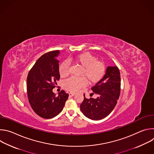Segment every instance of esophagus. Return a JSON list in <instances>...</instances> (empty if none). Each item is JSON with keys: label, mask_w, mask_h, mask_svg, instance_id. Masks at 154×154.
I'll use <instances>...</instances> for the list:
<instances>
[{"label": "esophagus", "mask_w": 154, "mask_h": 154, "mask_svg": "<svg viewBox=\"0 0 154 154\" xmlns=\"http://www.w3.org/2000/svg\"><path fill=\"white\" fill-rule=\"evenodd\" d=\"M75 94V93H70L69 94V96H70V97L74 96Z\"/></svg>", "instance_id": "1"}]
</instances>
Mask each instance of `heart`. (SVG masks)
Masks as SVG:
<instances>
[{
	"instance_id": "obj_1",
	"label": "heart",
	"mask_w": 154,
	"mask_h": 154,
	"mask_svg": "<svg viewBox=\"0 0 154 154\" xmlns=\"http://www.w3.org/2000/svg\"><path fill=\"white\" fill-rule=\"evenodd\" d=\"M72 61L82 67L80 76L71 77L63 83V88L72 93H76L88 83L95 84L100 82L106 72V66L101 60L89 53H83L75 56ZM60 75L62 78L67 77L69 74V67L67 63L62 62L58 67Z\"/></svg>"
}]
</instances>
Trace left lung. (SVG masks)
Listing matches in <instances>:
<instances>
[{
    "instance_id": "1",
    "label": "left lung",
    "mask_w": 154,
    "mask_h": 154,
    "mask_svg": "<svg viewBox=\"0 0 154 154\" xmlns=\"http://www.w3.org/2000/svg\"><path fill=\"white\" fill-rule=\"evenodd\" d=\"M96 99H86L80 105L81 112L88 118L100 120L110 113L115 107L121 93V75L117 66H108L103 79L91 88Z\"/></svg>"
}]
</instances>
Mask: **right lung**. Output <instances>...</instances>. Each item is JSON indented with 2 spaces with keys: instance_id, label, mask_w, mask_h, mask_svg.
<instances>
[{
  "instance_id": "obj_1",
  "label": "right lung",
  "mask_w": 154,
  "mask_h": 154,
  "mask_svg": "<svg viewBox=\"0 0 154 154\" xmlns=\"http://www.w3.org/2000/svg\"><path fill=\"white\" fill-rule=\"evenodd\" d=\"M59 51L42 55L30 70L27 79L29 102L33 111L40 117L50 119L63 109L69 94L61 90L58 96L52 90L60 76L58 72Z\"/></svg>"
}]
</instances>
